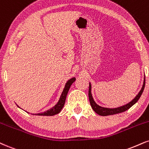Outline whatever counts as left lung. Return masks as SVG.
<instances>
[{
	"instance_id": "1",
	"label": "left lung",
	"mask_w": 149,
	"mask_h": 149,
	"mask_svg": "<svg viewBox=\"0 0 149 149\" xmlns=\"http://www.w3.org/2000/svg\"><path fill=\"white\" fill-rule=\"evenodd\" d=\"M145 87V76L144 79V82H143L142 87H141V90L139 91V92L138 93V94L135 96L131 101L129 102L128 103L126 104V105H122V106H120L116 108H107V107H103L98 105L96 102L94 101V98H93L92 94V85L91 83L89 82V102H90V105L92 106V109L94 111L96 112V114H98V115L101 116H107V115H112V114H116L121 113V112H125V111L128 110L129 108H130L134 104H135L138 101V100L139 99L140 96L142 94L143 91Z\"/></svg>"
}]
</instances>
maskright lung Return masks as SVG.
Returning a JSON list of instances; mask_svg holds the SVG:
<instances>
[{"mask_svg":"<svg viewBox=\"0 0 149 149\" xmlns=\"http://www.w3.org/2000/svg\"><path fill=\"white\" fill-rule=\"evenodd\" d=\"M75 80H76V78L73 77V78L69 79L67 82H66L65 86H64V88L63 89V91H62V94H61L60 97V99H59L58 102H57V104L55 105V106H53V107H51V109H49V110H46L44 112H41V113H38V114H33V115H39V116H53L55 115V114L60 113L61 110H62V109L63 108L64 103H65L66 97H67V95L68 94V92H69V90L70 87H71V85H72L73 82H74Z\"/></svg>","mask_w":149,"mask_h":149,"instance_id":"right-lung-1","label":"right lung"}]
</instances>
